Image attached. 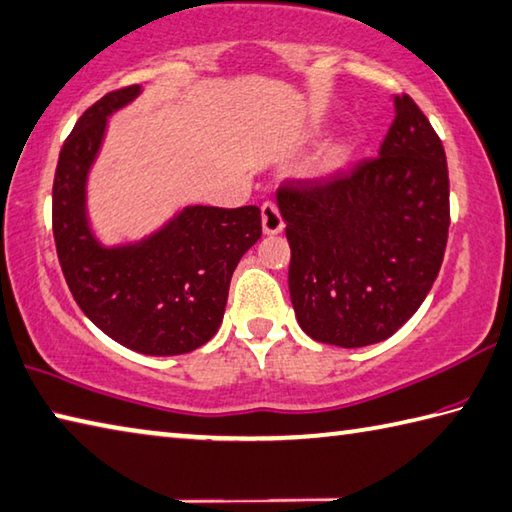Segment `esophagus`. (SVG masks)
<instances>
[{
	"instance_id": "esophagus-1",
	"label": "esophagus",
	"mask_w": 512,
	"mask_h": 512,
	"mask_svg": "<svg viewBox=\"0 0 512 512\" xmlns=\"http://www.w3.org/2000/svg\"><path fill=\"white\" fill-rule=\"evenodd\" d=\"M260 216H263V231L267 236H274V234H281L285 223L281 218V211L274 205L272 200L263 202V207H260Z\"/></svg>"
}]
</instances>
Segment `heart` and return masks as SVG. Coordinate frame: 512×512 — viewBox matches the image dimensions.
<instances>
[{"label":"heart","mask_w":512,"mask_h":512,"mask_svg":"<svg viewBox=\"0 0 512 512\" xmlns=\"http://www.w3.org/2000/svg\"><path fill=\"white\" fill-rule=\"evenodd\" d=\"M343 160H345V149H334L330 153V158H327V167H330V169L341 167Z\"/></svg>","instance_id":"obj_1"}]
</instances>
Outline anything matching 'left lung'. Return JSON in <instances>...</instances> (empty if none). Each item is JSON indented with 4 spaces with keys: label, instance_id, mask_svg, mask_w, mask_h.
Here are the masks:
<instances>
[{
    "label": "left lung",
    "instance_id": "left-lung-1",
    "mask_svg": "<svg viewBox=\"0 0 512 512\" xmlns=\"http://www.w3.org/2000/svg\"><path fill=\"white\" fill-rule=\"evenodd\" d=\"M394 106L379 156L276 191L292 249L289 296L314 341H385L437 281L450 227L446 151L410 95Z\"/></svg>",
    "mask_w": 512,
    "mask_h": 512
}]
</instances>
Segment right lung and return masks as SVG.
I'll list each match as a JSON object with an SVG mask.
<instances>
[{"mask_svg": "<svg viewBox=\"0 0 512 512\" xmlns=\"http://www.w3.org/2000/svg\"><path fill=\"white\" fill-rule=\"evenodd\" d=\"M140 86L106 93L64 140L53 180V238L80 310L120 345L149 356L187 354L223 323L231 274L263 234L256 205L187 207L140 245L106 249L84 216V185L106 115Z\"/></svg>", "mask_w": 512, "mask_h": 512, "instance_id": "obj_1", "label": "right lung"}]
</instances>
